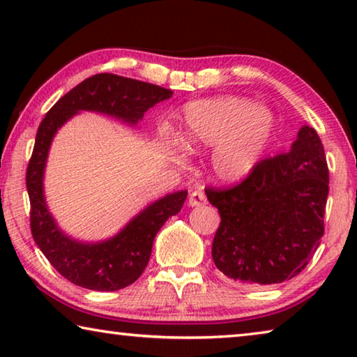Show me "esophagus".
Listing matches in <instances>:
<instances>
[{
    "mask_svg": "<svg viewBox=\"0 0 357 357\" xmlns=\"http://www.w3.org/2000/svg\"><path fill=\"white\" fill-rule=\"evenodd\" d=\"M206 203V195H204V192L202 189H197L190 193L189 197V206L195 208V206H202V204Z\"/></svg>",
    "mask_w": 357,
    "mask_h": 357,
    "instance_id": "34e87169",
    "label": "esophagus"
}]
</instances>
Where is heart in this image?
Wrapping results in <instances>:
<instances>
[{
    "mask_svg": "<svg viewBox=\"0 0 357 357\" xmlns=\"http://www.w3.org/2000/svg\"><path fill=\"white\" fill-rule=\"evenodd\" d=\"M275 128L274 114L236 96L192 100L184 107L176 140L187 153L213 146L211 173L220 183H238L255 170Z\"/></svg>",
    "mask_w": 357,
    "mask_h": 357,
    "instance_id": "b5f03b06",
    "label": "heart"
}]
</instances>
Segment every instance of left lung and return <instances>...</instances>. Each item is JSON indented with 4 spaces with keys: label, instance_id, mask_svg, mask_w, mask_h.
<instances>
[{
    "label": "left lung",
    "instance_id": "8db88e82",
    "mask_svg": "<svg viewBox=\"0 0 357 357\" xmlns=\"http://www.w3.org/2000/svg\"><path fill=\"white\" fill-rule=\"evenodd\" d=\"M204 192L220 214L213 241L217 269L249 285L293 279L324 234L329 168L323 143L304 126L288 153L259 160L236 185Z\"/></svg>",
    "mask_w": 357,
    "mask_h": 357
}]
</instances>
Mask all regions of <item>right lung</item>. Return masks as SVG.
<instances>
[{"label":"right lung","mask_w":357,"mask_h":357,"mask_svg":"<svg viewBox=\"0 0 357 357\" xmlns=\"http://www.w3.org/2000/svg\"><path fill=\"white\" fill-rule=\"evenodd\" d=\"M172 94V89L153 83L98 74L64 94L42 119L26 168V189L31 204L29 225L34 243L50 264L78 287L116 291L132 285L146 268L157 231L168 217L179 213L187 192H174L149 204L112 239L94 244L78 243L58 228L45 204L42 181L53 137L80 110L105 113L124 123L137 124L148 108L170 99Z\"/></svg>","instance_id":"1"}]
</instances>
